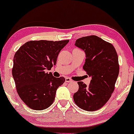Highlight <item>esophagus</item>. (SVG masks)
Listing matches in <instances>:
<instances>
[{"label":"esophagus","mask_w":134,"mask_h":134,"mask_svg":"<svg viewBox=\"0 0 134 134\" xmlns=\"http://www.w3.org/2000/svg\"><path fill=\"white\" fill-rule=\"evenodd\" d=\"M65 82H72V80L69 77H66L65 78Z\"/></svg>","instance_id":"34e87169"}]
</instances>
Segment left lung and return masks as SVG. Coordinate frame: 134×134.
<instances>
[{
	"mask_svg": "<svg viewBox=\"0 0 134 134\" xmlns=\"http://www.w3.org/2000/svg\"><path fill=\"white\" fill-rule=\"evenodd\" d=\"M75 44L85 52L83 69L92 79L88 86L77 82L79 90L74 100L82 110L96 111L107 103L114 91L120 69L117 53L113 44L95 35L80 38Z\"/></svg>",
	"mask_w": 134,
	"mask_h": 134,
	"instance_id": "obj_1",
	"label": "left lung"
}]
</instances>
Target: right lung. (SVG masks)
Wrapping results in <instances>:
<instances>
[{
	"instance_id": "right-lung-1",
	"label": "right lung",
	"mask_w": 134,
	"mask_h": 134,
	"mask_svg": "<svg viewBox=\"0 0 134 134\" xmlns=\"http://www.w3.org/2000/svg\"><path fill=\"white\" fill-rule=\"evenodd\" d=\"M69 41H30L15 53L12 73L16 91L30 108L44 110L54 101L57 90L65 79L55 77L46 70L56 64L60 52Z\"/></svg>"
}]
</instances>
